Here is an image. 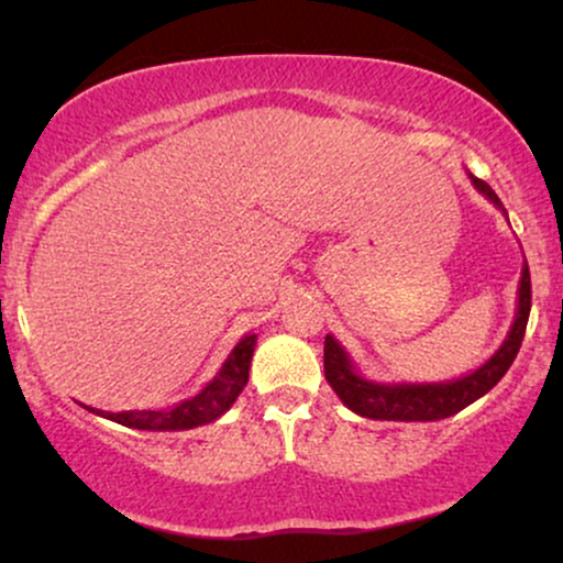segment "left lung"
<instances>
[{
    "instance_id": "obj_1",
    "label": "left lung",
    "mask_w": 563,
    "mask_h": 563,
    "mask_svg": "<svg viewBox=\"0 0 563 563\" xmlns=\"http://www.w3.org/2000/svg\"><path fill=\"white\" fill-rule=\"evenodd\" d=\"M468 179L489 203H495L506 214L493 187L484 183V179L474 177V174H468ZM516 294H519V299H516V314L514 322H510L508 335L487 363L466 373V376L434 380V384H410V380L384 384V380H373L357 371L346 349L328 333L325 357H322L328 384H331V389L339 394V399L349 410L363 418H373V421H442V418L455 416L463 407L476 402V399L493 389L497 380L506 376V371L514 365L516 354H519L527 331L529 307H532V283H529L527 262L521 267V280Z\"/></svg>"
}]
</instances>
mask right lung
Wrapping results in <instances>:
<instances>
[{"instance_id":"1","label":"right lung","mask_w":563,"mask_h":563,"mask_svg":"<svg viewBox=\"0 0 563 563\" xmlns=\"http://www.w3.org/2000/svg\"><path fill=\"white\" fill-rule=\"evenodd\" d=\"M256 346V333H245L238 341L235 349L228 354L222 367L209 384L200 389L196 397L185 399V402L169 407V410H124V412H106L87 407V410L97 412V416L108 418L129 429L140 431H185L196 429V426H206L217 421L219 416L230 410L232 402L238 399V394L249 384V371H251V357H254Z\"/></svg>"}]
</instances>
